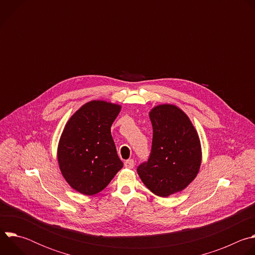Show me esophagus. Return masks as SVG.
I'll return each instance as SVG.
<instances>
[{
    "label": "esophagus",
    "instance_id": "esophagus-1",
    "mask_svg": "<svg viewBox=\"0 0 255 255\" xmlns=\"http://www.w3.org/2000/svg\"><path fill=\"white\" fill-rule=\"evenodd\" d=\"M124 166L126 168H133L134 167V160L133 159H128L124 162Z\"/></svg>",
    "mask_w": 255,
    "mask_h": 255
}]
</instances>
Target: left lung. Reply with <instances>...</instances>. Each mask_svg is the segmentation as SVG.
I'll return each mask as SVG.
<instances>
[{
    "instance_id": "left-lung-1",
    "label": "left lung",
    "mask_w": 255,
    "mask_h": 255,
    "mask_svg": "<svg viewBox=\"0 0 255 255\" xmlns=\"http://www.w3.org/2000/svg\"><path fill=\"white\" fill-rule=\"evenodd\" d=\"M149 117L151 151L137 172L154 195L166 198L186 189L197 176L202 161L200 138L189 117L174 105L156 106Z\"/></svg>"
}]
</instances>
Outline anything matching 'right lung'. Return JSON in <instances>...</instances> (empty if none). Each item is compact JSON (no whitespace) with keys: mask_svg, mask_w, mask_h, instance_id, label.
I'll return each mask as SVG.
<instances>
[{"mask_svg":"<svg viewBox=\"0 0 255 255\" xmlns=\"http://www.w3.org/2000/svg\"><path fill=\"white\" fill-rule=\"evenodd\" d=\"M121 106L91 101L81 107L66 123L59 139L57 159L68 185L92 196L103 191L123 167L111 126Z\"/></svg>","mask_w":255,"mask_h":255,"instance_id":"1","label":"right lung"}]
</instances>
